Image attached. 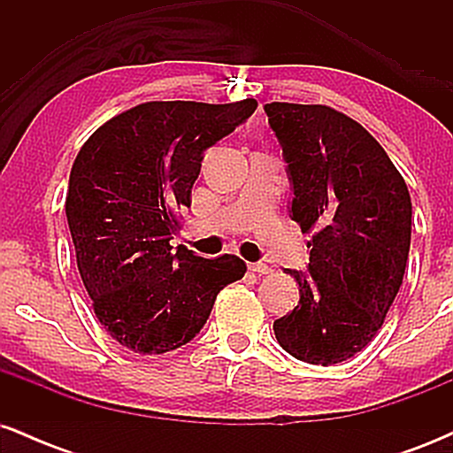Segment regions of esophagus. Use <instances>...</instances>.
I'll return each mask as SVG.
<instances>
[{"instance_id":"1","label":"esophagus","mask_w":453,"mask_h":453,"mask_svg":"<svg viewBox=\"0 0 453 453\" xmlns=\"http://www.w3.org/2000/svg\"><path fill=\"white\" fill-rule=\"evenodd\" d=\"M249 270H253V273H257V274H268L270 266L264 262H253V264H249Z\"/></svg>"}]
</instances>
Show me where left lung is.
Returning <instances> with one entry per match:
<instances>
[{"label": "left lung", "instance_id": "obj_1", "mask_svg": "<svg viewBox=\"0 0 453 453\" xmlns=\"http://www.w3.org/2000/svg\"><path fill=\"white\" fill-rule=\"evenodd\" d=\"M294 189L292 219L313 232L300 303L274 321L296 360L339 364L375 339L403 285L411 247V196L381 144L321 104L264 106Z\"/></svg>", "mask_w": 453, "mask_h": 453}]
</instances>
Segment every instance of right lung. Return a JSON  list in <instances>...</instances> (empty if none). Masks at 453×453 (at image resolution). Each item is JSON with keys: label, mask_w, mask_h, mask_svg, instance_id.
I'll use <instances>...</instances> for the list:
<instances>
[{"label": "right lung", "mask_w": 453, "mask_h": 453, "mask_svg": "<svg viewBox=\"0 0 453 453\" xmlns=\"http://www.w3.org/2000/svg\"><path fill=\"white\" fill-rule=\"evenodd\" d=\"M256 108L251 97L147 102L104 123L78 150L67 226L96 317L119 345L142 356L179 349L206 324L217 294L247 273L241 257L206 259L170 241L204 150Z\"/></svg>", "instance_id": "add662e5"}]
</instances>
